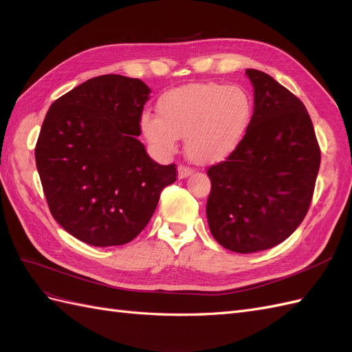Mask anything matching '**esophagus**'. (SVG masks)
Segmentation results:
<instances>
[{
	"label": "esophagus",
	"instance_id": "34e87169",
	"mask_svg": "<svg viewBox=\"0 0 352 352\" xmlns=\"http://www.w3.org/2000/svg\"><path fill=\"white\" fill-rule=\"evenodd\" d=\"M192 174V169L188 168V166H184V165H179L178 166V178L183 179V178H187L188 175Z\"/></svg>",
	"mask_w": 352,
	"mask_h": 352
}]
</instances>
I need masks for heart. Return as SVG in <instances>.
<instances>
[{"mask_svg":"<svg viewBox=\"0 0 352 352\" xmlns=\"http://www.w3.org/2000/svg\"><path fill=\"white\" fill-rule=\"evenodd\" d=\"M157 116L144 112L140 130L153 149L171 152L178 138L192 162L212 165L228 157L244 140L253 102L241 86L197 83L168 90L157 99Z\"/></svg>","mask_w":352,"mask_h":352,"instance_id":"1","label":"heart"}]
</instances>
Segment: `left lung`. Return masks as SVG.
<instances>
[{
  "instance_id": "1",
  "label": "left lung",
  "mask_w": 352,
  "mask_h": 352,
  "mask_svg": "<svg viewBox=\"0 0 352 352\" xmlns=\"http://www.w3.org/2000/svg\"><path fill=\"white\" fill-rule=\"evenodd\" d=\"M254 111L244 140L208 169L209 230L222 247L254 253L280 244L307 214L320 147L302 102L269 74L247 69Z\"/></svg>"
}]
</instances>
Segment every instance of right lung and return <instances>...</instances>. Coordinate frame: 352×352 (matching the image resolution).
Wrapping results in <instances>:
<instances>
[{
	"instance_id": "1",
	"label": "right lung",
	"mask_w": 352,
	"mask_h": 352,
	"mask_svg": "<svg viewBox=\"0 0 352 352\" xmlns=\"http://www.w3.org/2000/svg\"><path fill=\"white\" fill-rule=\"evenodd\" d=\"M151 89L139 78H89L50 107L35 147L36 168L54 219L95 247L130 243L149 223L161 191L177 179L140 135Z\"/></svg>"
}]
</instances>
